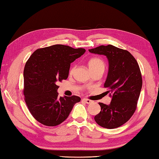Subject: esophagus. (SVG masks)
<instances>
[{
    "mask_svg": "<svg viewBox=\"0 0 159 159\" xmlns=\"http://www.w3.org/2000/svg\"><path fill=\"white\" fill-rule=\"evenodd\" d=\"M83 100L84 101V102H85L87 104H91V103H93V102L92 101V100H91V99H86V98H84Z\"/></svg>",
    "mask_w": 159,
    "mask_h": 159,
    "instance_id": "esophagus-1",
    "label": "esophagus"
}]
</instances>
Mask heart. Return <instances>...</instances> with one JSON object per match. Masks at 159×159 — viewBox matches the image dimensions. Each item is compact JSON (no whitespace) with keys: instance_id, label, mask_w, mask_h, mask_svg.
<instances>
[{"instance_id":"heart-1","label":"heart","mask_w":159,"mask_h":159,"mask_svg":"<svg viewBox=\"0 0 159 159\" xmlns=\"http://www.w3.org/2000/svg\"><path fill=\"white\" fill-rule=\"evenodd\" d=\"M88 65L91 72L98 68H102L104 70L105 68V64L104 61L101 60L100 58H98V57L91 58V60L89 61ZM76 68V65L75 64L73 65L70 68V72H69L70 74V75H72V74L75 72Z\"/></svg>"}]
</instances>
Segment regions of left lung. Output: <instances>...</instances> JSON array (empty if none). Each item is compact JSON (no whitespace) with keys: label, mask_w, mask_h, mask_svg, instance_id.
I'll use <instances>...</instances> for the list:
<instances>
[{"label":"left lung","mask_w":159,"mask_h":159,"mask_svg":"<svg viewBox=\"0 0 159 159\" xmlns=\"http://www.w3.org/2000/svg\"><path fill=\"white\" fill-rule=\"evenodd\" d=\"M92 53L108 58L109 70L104 87L108 88L112 101L109 105L99 102L101 111L95 122L102 127L115 129L130 119L137 108L142 87V74L138 61L127 50L112 45L89 49Z\"/></svg>","instance_id":"1"}]
</instances>
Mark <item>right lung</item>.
Wrapping results in <instances>:
<instances>
[{"label": "right lung", "mask_w": 159, "mask_h": 159, "mask_svg": "<svg viewBox=\"0 0 159 159\" xmlns=\"http://www.w3.org/2000/svg\"><path fill=\"white\" fill-rule=\"evenodd\" d=\"M85 51L83 48L54 45L38 49L29 57L24 70L23 92L29 111L39 123L57 126L80 101L76 95L59 98L57 83L67 79L70 64Z\"/></svg>", "instance_id": "add662e5"}]
</instances>
